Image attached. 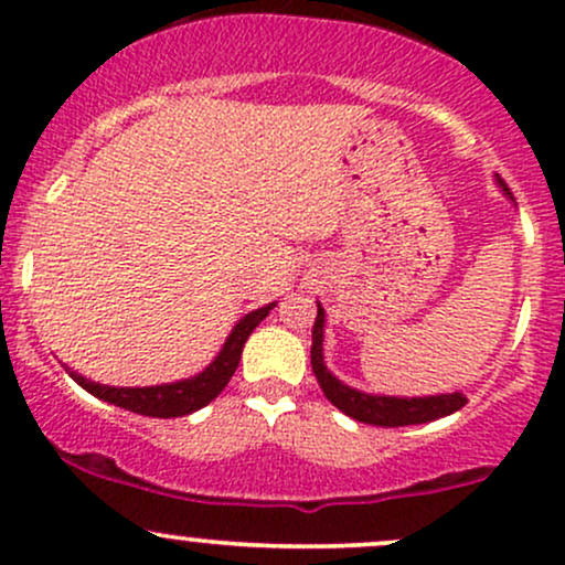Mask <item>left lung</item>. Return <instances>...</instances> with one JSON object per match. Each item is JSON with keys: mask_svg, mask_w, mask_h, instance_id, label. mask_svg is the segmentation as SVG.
<instances>
[{"mask_svg": "<svg viewBox=\"0 0 565 565\" xmlns=\"http://www.w3.org/2000/svg\"><path fill=\"white\" fill-rule=\"evenodd\" d=\"M502 183V180H499ZM508 196H512L510 188L502 183ZM323 308L319 305V313H316L313 323V345H310V364H313V374L319 380L323 395H327L332 404L345 412L348 417L359 419L366 425H380V427H404V425H423L433 423V419L446 417V414L459 412L468 398L462 393H446V395H427V398H393V395H369L353 387L342 385L340 380L329 374V369L323 366Z\"/></svg>", "mask_w": 565, "mask_h": 565, "instance_id": "obj_1", "label": "left lung"}]
</instances>
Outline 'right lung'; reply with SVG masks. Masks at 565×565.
Masks as SVG:
<instances>
[{
	"label": "right lung",
	"instance_id": "obj_1",
	"mask_svg": "<svg viewBox=\"0 0 565 565\" xmlns=\"http://www.w3.org/2000/svg\"><path fill=\"white\" fill-rule=\"evenodd\" d=\"M274 302L265 305L260 310H252L246 313L242 321L233 327V332L228 340H225L223 350L204 372L196 374V377L183 380V382H170V385H153V387H111V385H100V382H93L82 374L71 372L74 377L87 393L97 395L100 401H108V404L127 408V412L142 414V417H183V414L196 412V408L206 406L210 401H215L220 391L228 385L233 372H236L238 361H242V350L246 337L255 332V327L260 323L265 316L270 313Z\"/></svg>",
	"mask_w": 565,
	"mask_h": 565
}]
</instances>
